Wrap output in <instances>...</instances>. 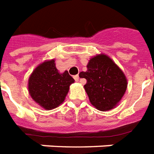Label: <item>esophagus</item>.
Returning <instances> with one entry per match:
<instances>
[{"instance_id":"esophagus-1","label":"esophagus","mask_w":154,"mask_h":154,"mask_svg":"<svg viewBox=\"0 0 154 154\" xmlns=\"http://www.w3.org/2000/svg\"><path fill=\"white\" fill-rule=\"evenodd\" d=\"M74 79H75V81H79V76L78 75H75L74 76Z\"/></svg>"}]
</instances>
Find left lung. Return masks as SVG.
<instances>
[{
    "label": "left lung",
    "mask_w": 154,
    "mask_h": 154,
    "mask_svg": "<svg viewBox=\"0 0 154 154\" xmlns=\"http://www.w3.org/2000/svg\"><path fill=\"white\" fill-rule=\"evenodd\" d=\"M79 77L87 80L85 89L90 103L101 111L112 109L127 89V79L123 71L105 54L92 58L87 71L80 72Z\"/></svg>",
    "instance_id": "1"
}]
</instances>
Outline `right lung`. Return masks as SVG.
Returning <instances> with one entry per match:
<instances>
[{"mask_svg": "<svg viewBox=\"0 0 154 154\" xmlns=\"http://www.w3.org/2000/svg\"><path fill=\"white\" fill-rule=\"evenodd\" d=\"M74 81L68 71L59 73L52 60L44 62L34 70L28 88L31 98L39 105L50 110L63 103Z\"/></svg>", "mask_w": 154, "mask_h": 154, "instance_id": "obj_1", "label": "right lung"}]
</instances>
